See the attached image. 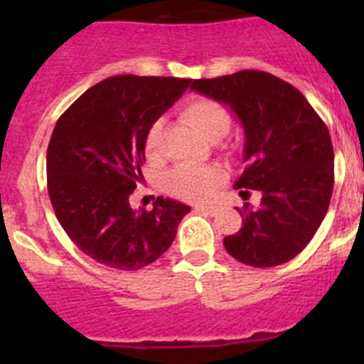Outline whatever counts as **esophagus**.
Masks as SVG:
<instances>
[{"label":"esophagus","mask_w":364,"mask_h":364,"mask_svg":"<svg viewBox=\"0 0 364 364\" xmlns=\"http://www.w3.org/2000/svg\"><path fill=\"white\" fill-rule=\"evenodd\" d=\"M195 211H202V213L213 215V213H215V205H205V204H197V205H195Z\"/></svg>","instance_id":"esophagus-1"}]
</instances>
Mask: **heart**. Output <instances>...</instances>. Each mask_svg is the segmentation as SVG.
I'll use <instances>...</instances> for the list:
<instances>
[{"instance_id": "b5f03b06", "label": "heart", "mask_w": 364, "mask_h": 364, "mask_svg": "<svg viewBox=\"0 0 364 364\" xmlns=\"http://www.w3.org/2000/svg\"><path fill=\"white\" fill-rule=\"evenodd\" d=\"M182 114L200 136L208 138L211 142L220 140L230 131V112L215 100H195L184 109ZM160 134H162V122L159 120L151 125L146 134V153L149 159L156 156V153H159ZM222 178H224V175H222V171H218L217 167L180 164L166 176V186L176 197L184 198V200L200 202L208 200L213 195Z\"/></svg>"}]
</instances>
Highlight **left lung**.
Here are the masks:
<instances>
[{"label":"left lung","instance_id":"8db88e82","mask_svg":"<svg viewBox=\"0 0 364 364\" xmlns=\"http://www.w3.org/2000/svg\"><path fill=\"white\" fill-rule=\"evenodd\" d=\"M193 91L226 104L244 129L246 169L233 188L242 198L260 193L259 208L244 204L242 228L224 247L242 264L272 268L306 247L319 230L333 191V147L328 127L308 100L284 80L239 70L195 80Z\"/></svg>","mask_w":364,"mask_h":364}]
</instances>
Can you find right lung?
Returning a JSON list of instances; mask_svg holds the SVG:
<instances>
[{
    "mask_svg": "<svg viewBox=\"0 0 364 364\" xmlns=\"http://www.w3.org/2000/svg\"><path fill=\"white\" fill-rule=\"evenodd\" d=\"M191 80L112 76L87 89L62 117L47 149V189L58 222L85 255L107 268H146L166 253L191 208L159 197L133 210L146 134Z\"/></svg>",
    "mask_w": 364,
    "mask_h": 364,
    "instance_id": "1",
    "label": "right lung"
}]
</instances>
